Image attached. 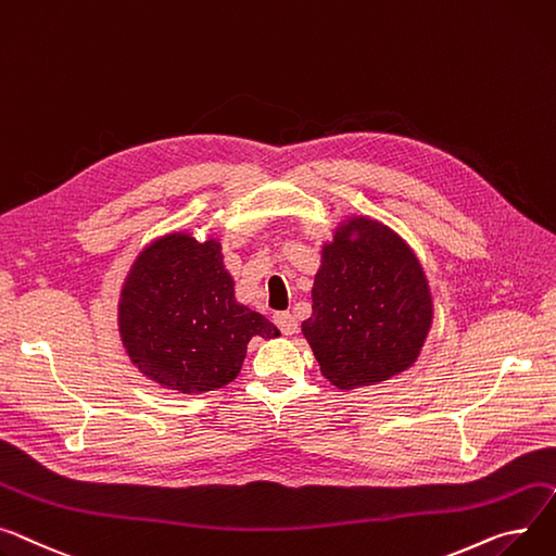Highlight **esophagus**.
<instances>
[{"instance_id": "1", "label": "esophagus", "mask_w": 556, "mask_h": 556, "mask_svg": "<svg viewBox=\"0 0 556 556\" xmlns=\"http://www.w3.org/2000/svg\"><path fill=\"white\" fill-rule=\"evenodd\" d=\"M275 324L283 332V336H294V332L300 330L298 319H294V315H290V313H277L275 315Z\"/></svg>"}]
</instances>
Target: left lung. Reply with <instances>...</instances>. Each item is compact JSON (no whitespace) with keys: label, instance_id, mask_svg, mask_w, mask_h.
<instances>
[{"label":"left lung","instance_id":"8db88e82","mask_svg":"<svg viewBox=\"0 0 556 556\" xmlns=\"http://www.w3.org/2000/svg\"><path fill=\"white\" fill-rule=\"evenodd\" d=\"M429 324L427 279L404 241L371 218L340 228L302 324L321 374L340 389L382 382L414 364Z\"/></svg>","mask_w":556,"mask_h":556}]
</instances>
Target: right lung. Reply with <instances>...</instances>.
<instances>
[{
    "label": "right lung",
    "instance_id": "1",
    "mask_svg": "<svg viewBox=\"0 0 556 556\" xmlns=\"http://www.w3.org/2000/svg\"><path fill=\"white\" fill-rule=\"evenodd\" d=\"M131 362L167 389L212 391L232 382L250 338H277L264 315L235 302V281L216 241L172 235L147 248L121 300Z\"/></svg>",
    "mask_w": 556,
    "mask_h": 556
}]
</instances>
